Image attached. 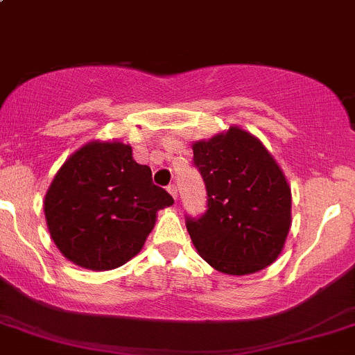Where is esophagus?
I'll list each match as a JSON object with an SVG mask.
<instances>
[{
  "label": "esophagus",
  "mask_w": 355,
  "mask_h": 355,
  "mask_svg": "<svg viewBox=\"0 0 355 355\" xmlns=\"http://www.w3.org/2000/svg\"><path fill=\"white\" fill-rule=\"evenodd\" d=\"M168 192H170V196L173 197L175 200H177V197H178V190H177V185H175V184L168 185Z\"/></svg>",
  "instance_id": "1"
}]
</instances>
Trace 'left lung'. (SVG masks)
<instances>
[{"instance_id":"8db88e82","label":"left lung","mask_w":355,"mask_h":355,"mask_svg":"<svg viewBox=\"0 0 355 355\" xmlns=\"http://www.w3.org/2000/svg\"><path fill=\"white\" fill-rule=\"evenodd\" d=\"M207 212L187 219L197 252L214 270L251 275L275 263L291 227V189L266 146L239 126L192 143Z\"/></svg>"}]
</instances>
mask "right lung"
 <instances>
[{"mask_svg":"<svg viewBox=\"0 0 355 355\" xmlns=\"http://www.w3.org/2000/svg\"><path fill=\"white\" fill-rule=\"evenodd\" d=\"M170 205L173 197L153 184L150 166L135 162L133 148L94 139L58 168L44 212L65 258L84 270L107 271L141 251L158 210Z\"/></svg>","mask_w":355,"mask_h":355,"instance_id":"1","label":"right lung"}]
</instances>
